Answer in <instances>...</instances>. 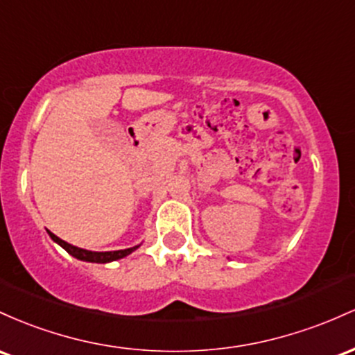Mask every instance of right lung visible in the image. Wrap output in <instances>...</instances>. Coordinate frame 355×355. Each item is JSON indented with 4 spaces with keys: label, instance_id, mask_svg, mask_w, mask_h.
<instances>
[{
    "label": "right lung",
    "instance_id": "obj_1",
    "mask_svg": "<svg viewBox=\"0 0 355 355\" xmlns=\"http://www.w3.org/2000/svg\"><path fill=\"white\" fill-rule=\"evenodd\" d=\"M50 238L55 243H58L65 252H69L71 257H75L77 260L82 261H90V263H109V261H115V260H121V258L127 257L137 250L139 246H132V248H127V250H117V252H89V250H83V248H77V246L70 245V243L63 241L62 238H58L57 234H53L51 231H49Z\"/></svg>",
    "mask_w": 355,
    "mask_h": 355
}]
</instances>
